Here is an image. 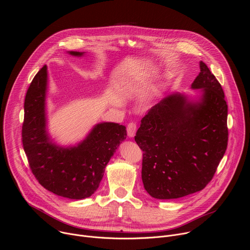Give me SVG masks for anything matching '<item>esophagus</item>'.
<instances>
[{"mask_svg": "<svg viewBox=\"0 0 250 250\" xmlns=\"http://www.w3.org/2000/svg\"><path fill=\"white\" fill-rule=\"evenodd\" d=\"M126 129H127V135L129 137H133L135 135V132H136V129H137V125H136V124L134 122H131V123H129L127 125Z\"/></svg>", "mask_w": 250, "mask_h": 250, "instance_id": "34e87169", "label": "esophagus"}]
</instances>
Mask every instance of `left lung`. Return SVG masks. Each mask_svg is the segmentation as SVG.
I'll list each match as a JSON object with an SVG mask.
<instances>
[{
	"mask_svg": "<svg viewBox=\"0 0 250 250\" xmlns=\"http://www.w3.org/2000/svg\"><path fill=\"white\" fill-rule=\"evenodd\" d=\"M192 83L201 98L175 93L142 118L134 140L144 151L141 178L147 193L160 200L203 190L227 150L228 104L224 90L208 66Z\"/></svg>",
	"mask_w": 250,
	"mask_h": 250,
	"instance_id": "left-lung-1",
	"label": "left lung"
}]
</instances>
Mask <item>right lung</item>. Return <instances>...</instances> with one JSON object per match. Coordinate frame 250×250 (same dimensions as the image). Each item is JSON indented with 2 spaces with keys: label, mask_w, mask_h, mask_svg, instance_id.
<instances>
[{
  "label": "right lung",
  "mask_w": 250,
  "mask_h": 250,
  "mask_svg": "<svg viewBox=\"0 0 250 250\" xmlns=\"http://www.w3.org/2000/svg\"><path fill=\"white\" fill-rule=\"evenodd\" d=\"M46 89L44 65L31 81L24 100L21 137L30 170L40 184L55 195L74 200L88 198L97 191L106 164L126 138L125 126L101 123L76 146H58L46 130Z\"/></svg>",
  "instance_id": "obj_1"
}]
</instances>
